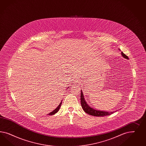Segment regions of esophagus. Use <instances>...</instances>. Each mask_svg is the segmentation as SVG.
<instances>
[{
	"label": "esophagus",
	"mask_w": 146,
	"mask_h": 146,
	"mask_svg": "<svg viewBox=\"0 0 146 146\" xmlns=\"http://www.w3.org/2000/svg\"><path fill=\"white\" fill-rule=\"evenodd\" d=\"M79 81H78V80H75L74 81V84H77V83H79Z\"/></svg>",
	"instance_id": "esophagus-1"
}]
</instances>
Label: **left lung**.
I'll return each instance as SVG.
<instances>
[{
    "label": "left lung",
    "mask_w": 146,
    "mask_h": 146,
    "mask_svg": "<svg viewBox=\"0 0 146 146\" xmlns=\"http://www.w3.org/2000/svg\"><path fill=\"white\" fill-rule=\"evenodd\" d=\"M121 56L125 59H128V57L123 52H121ZM81 104L83 110H84V112L89 115H94V116H96V117H104L106 115H109L113 113L114 112H109V111H100L98 110H96L95 109H94L93 108L90 107L89 106L88 104L87 103L84 99V95L82 91L81 90Z\"/></svg>",
    "instance_id": "obj_1"
}]
</instances>
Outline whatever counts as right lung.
<instances>
[{"instance_id":"1","label":"right lung","mask_w":146,"mask_h":146,"mask_svg":"<svg viewBox=\"0 0 146 146\" xmlns=\"http://www.w3.org/2000/svg\"><path fill=\"white\" fill-rule=\"evenodd\" d=\"M62 102L59 104V105L57 106V108H56V109H55L54 110L52 111L51 112H50V113H49L48 115H54L55 113H56L58 111H59V109H60V106H61V105H62Z\"/></svg>"}]
</instances>
